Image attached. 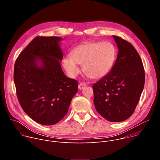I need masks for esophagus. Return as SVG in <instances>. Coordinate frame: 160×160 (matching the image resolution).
<instances>
[{
    "mask_svg": "<svg viewBox=\"0 0 160 160\" xmlns=\"http://www.w3.org/2000/svg\"><path fill=\"white\" fill-rule=\"evenodd\" d=\"M85 86H86V84H85V83H83V82H80V83H79V85H78V88H79L80 90H82V89H83Z\"/></svg>",
    "mask_w": 160,
    "mask_h": 160,
    "instance_id": "34e87169",
    "label": "esophagus"
}]
</instances>
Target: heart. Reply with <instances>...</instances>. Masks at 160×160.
Returning a JSON list of instances; mask_svg holds the SVG:
<instances>
[{"instance_id": "b5f03b06", "label": "heart", "mask_w": 160, "mask_h": 160, "mask_svg": "<svg viewBox=\"0 0 160 160\" xmlns=\"http://www.w3.org/2000/svg\"><path fill=\"white\" fill-rule=\"evenodd\" d=\"M116 56V49L109 42H87L75 48L70 56L63 60V66L71 77L80 72L78 65L83 64V72L92 78L104 76L111 68Z\"/></svg>"}]
</instances>
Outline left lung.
Instances as JSON below:
<instances>
[{
	"instance_id": "left-lung-1",
	"label": "left lung",
	"mask_w": 160,
	"mask_h": 160,
	"mask_svg": "<svg viewBox=\"0 0 160 160\" xmlns=\"http://www.w3.org/2000/svg\"><path fill=\"white\" fill-rule=\"evenodd\" d=\"M118 48L111 70L93 86L97 111L111 122H123L133 113L145 82L142 60L133 45L112 35Z\"/></svg>"
}]
</instances>
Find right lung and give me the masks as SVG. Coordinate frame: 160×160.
Segmentation results:
<instances>
[{
	"label": "right lung",
	"mask_w": 160,
	"mask_h": 160,
	"mask_svg": "<svg viewBox=\"0 0 160 160\" xmlns=\"http://www.w3.org/2000/svg\"><path fill=\"white\" fill-rule=\"evenodd\" d=\"M61 40L58 37H35L14 64V82L19 102L33 120L43 125L59 122L78 91L77 81L67 77L61 69Z\"/></svg>",
	"instance_id": "1"
}]
</instances>
